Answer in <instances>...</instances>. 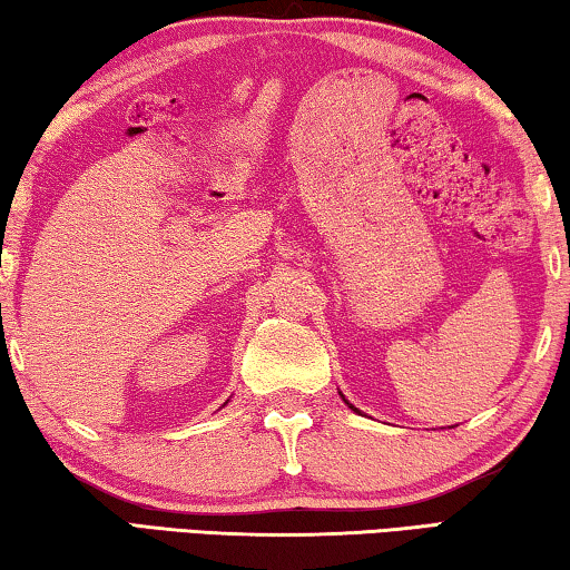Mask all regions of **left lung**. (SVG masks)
Returning a JSON list of instances; mask_svg holds the SVG:
<instances>
[{
  "label": "left lung",
  "mask_w": 570,
  "mask_h": 570,
  "mask_svg": "<svg viewBox=\"0 0 570 570\" xmlns=\"http://www.w3.org/2000/svg\"><path fill=\"white\" fill-rule=\"evenodd\" d=\"M346 404H350V402H346ZM350 407H352V404H350ZM352 410H354V412H360V410H356V407H352Z\"/></svg>",
  "instance_id": "left-lung-1"
}]
</instances>
